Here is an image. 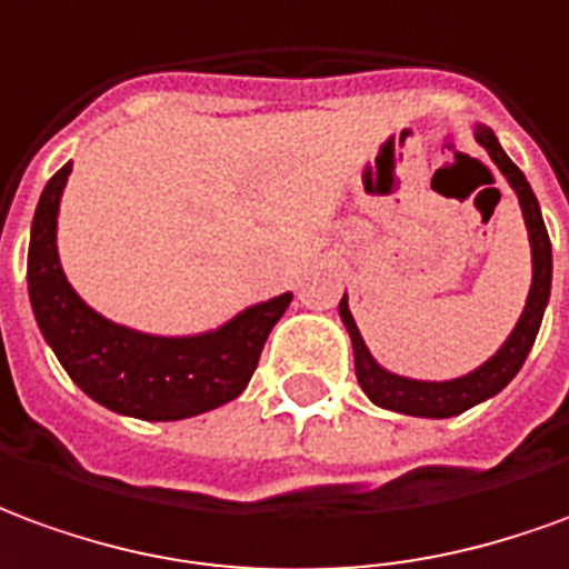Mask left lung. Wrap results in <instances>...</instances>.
I'll list each match as a JSON object with an SVG mask.
<instances>
[{"instance_id":"8db88e82","label":"left lung","mask_w":569,"mask_h":569,"mask_svg":"<svg viewBox=\"0 0 569 569\" xmlns=\"http://www.w3.org/2000/svg\"><path fill=\"white\" fill-rule=\"evenodd\" d=\"M478 143L490 152V159L499 164V171L509 177V183L521 199L523 220H527V232H530V244H533V284H530V297L523 306V316L518 321V328L511 330V337L506 346L499 349L497 356L487 361L485 368H478L475 373H466L459 380L450 382H420L395 377L389 370H382L373 358H370L368 346L358 333V325L346 297L340 300V318L349 337H352V349H356V373L361 389L368 395L373 405L389 407L398 413H410V417H432V420H445V417H457L462 410H469L478 401H485L490 395H497L499 389H506L511 377L521 370L523 358L533 349L536 333L542 325V312L549 303L551 288V241L539 213V201H536L533 189L527 183V177L518 164L511 162L509 156L502 152L499 140L493 137L490 128H478L475 131Z\"/></svg>"}]
</instances>
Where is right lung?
Instances as JSON below:
<instances>
[{
	"mask_svg": "<svg viewBox=\"0 0 569 569\" xmlns=\"http://www.w3.org/2000/svg\"><path fill=\"white\" fill-rule=\"evenodd\" d=\"M67 177L70 164L48 180L39 199L27 281L42 337L72 382L98 405L149 422L187 420L239 398L291 293L253 306L204 337L164 340L112 325L76 297L60 269L54 232Z\"/></svg>",
	"mask_w": 569,
	"mask_h": 569,
	"instance_id": "add662e5",
	"label": "right lung"
}]
</instances>
